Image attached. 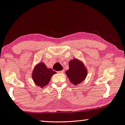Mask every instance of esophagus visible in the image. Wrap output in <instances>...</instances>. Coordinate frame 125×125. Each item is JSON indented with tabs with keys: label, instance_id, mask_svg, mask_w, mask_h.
Segmentation results:
<instances>
[{
	"label": "esophagus",
	"instance_id": "esophagus-1",
	"mask_svg": "<svg viewBox=\"0 0 125 125\" xmlns=\"http://www.w3.org/2000/svg\"><path fill=\"white\" fill-rule=\"evenodd\" d=\"M64 72V70H62V71H58L59 73H63Z\"/></svg>",
	"mask_w": 125,
	"mask_h": 125
}]
</instances>
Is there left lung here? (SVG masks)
Instances as JSON below:
<instances>
[{
    "instance_id": "8db88e82",
    "label": "left lung",
    "mask_w": 125,
    "mask_h": 125,
    "mask_svg": "<svg viewBox=\"0 0 125 125\" xmlns=\"http://www.w3.org/2000/svg\"><path fill=\"white\" fill-rule=\"evenodd\" d=\"M69 70L66 72L72 84L77 85L85 79L87 71L84 65L77 59H72L69 62Z\"/></svg>"
}]
</instances>
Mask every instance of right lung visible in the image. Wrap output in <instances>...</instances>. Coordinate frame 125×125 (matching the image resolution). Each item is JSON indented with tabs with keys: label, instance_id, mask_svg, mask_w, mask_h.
<instances>
[{
	"label": "right lung",
	"instance_id": "obj_1",
	"mask_svg": "<svg viewBox=\"0 0 125 125\" xmlns=\"http://www.w3.org/2000/svg\"><path fill=\"white\" fill-rule=\"evenodd\" d=\"M55 73L52 69L46 68L44 63H40L33 70L32 79L38 86L42 87L48 85L52 75Z\"/></svg>",
	"mask_w": 125,
	"mask_h": 125
}]
</instances>
